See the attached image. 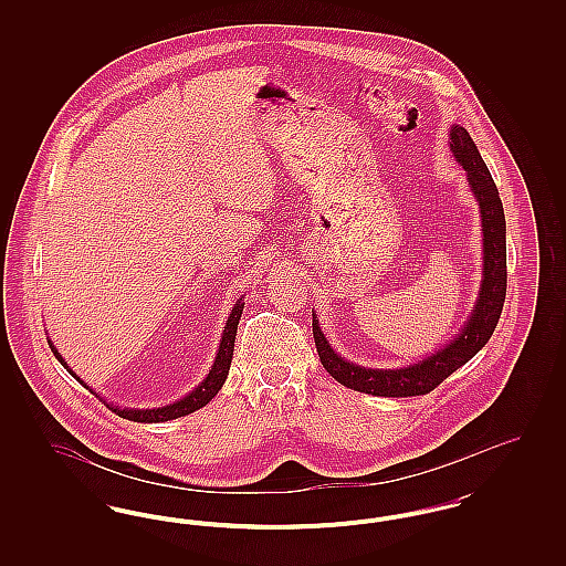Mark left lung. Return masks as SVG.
<instances>
[{
  "label": "left lung",
  "instance_id": "1",
  "mask_svg": "<svg viewBox=\"0 0 566 566\" xmlns=\"http://www.w3.org/2000/svg\"><path fill=\"white\" fill-rule=\"evenodd\" d=\"M450 150L458 165L467 174L469 189L480 206L482 220V282L475 305L457 335L439 350L397 369H374L350 363L331 348L318 324L316 312H312V328L318 356L324 369L339 384L352 390L376 395V397H416L427 395L443 379L452 376L464 363H469L484 348L492 337L503 312L507 291V243H505V212L496 185L485 167L484 159L467 134L464 127H450Z\"/></svg>",
  "mask_w": 566,
  "mask_h": 566
}]
</instances>
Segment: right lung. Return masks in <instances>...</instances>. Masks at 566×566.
Masks as SVG:
<instances>
[{"mask_svg": "<svg viewBox=\"0 0 566 566\" xmlns=\"http://www.w3.org/2000/svg\"><path fill=\"white\" fill-rule=\"evenodd\" d=\"M243 312V296H240L224 323V331H222V337H220V344H218V350H216L214 365L210 369V374L203 377L199 381L197 388H192L189 395H185L182 399L174 401V403L161 405V407H150V409H137V407H120V405L108 403L104 399V403L108 405L109 409L120 416V418H127V420H134V422H146V424H153V422H167V420H176V418H182V416H189L192 411L201 409L203 405L210 403L218 395V390L222 388L224 379L229 376V367H231V360H233V346H235V335H238V324L242 318ZM49 339V337H46ZM49 346L53 350L54 358L70 371V376L76 377L81 381L84 388H88L81 377L76 376L72 371V367L65 363V358L61 356V352L54 348L53 342L49 339ZM91 392H95L93 388H88ZM99 397V395H97Z\"/></svg>", "mask_w": 566, "mask_h": 566, "instance_id": "add662e5", "label": "right lung"}]
</instances>
